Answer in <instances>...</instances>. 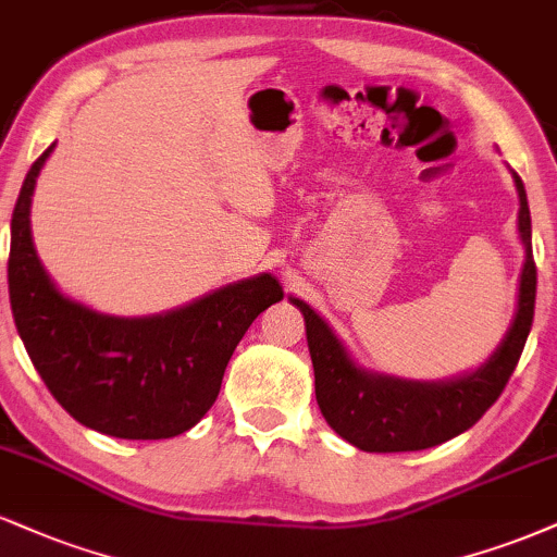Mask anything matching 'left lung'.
I'll return each instance as SVG.
<instances>
[{"mask_svg":"<svg viewBox=\"0 0 557 557\" xmlns=\"http://www.w3.org/2000/svg\"><path fill=\"white\" fill-rule=\"evenodd\" d=\"M519 195V242L524 247L516 310L500 344L480 368L459 372L446 381H409L359 364L342 338L333 333L323 315H318L305 299L289 297L302 312L307 349L315 370V398L325 422L346 443L368 454H398L441 446L461 435L498 401L508 377L516 370L527 336L532 331L537 268L532 258V215H529L524 182L513 169Z\"/></svg>","mask_w":557,"mask_h":557,"instance_id":"obj_1","label":"left lung"}]
</instances>
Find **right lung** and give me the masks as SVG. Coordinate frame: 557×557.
I'll list each match as a JSON object with an SVG mask.
<instances>
[{"instance_id":"obj_1","label":"right lung","mask_w":557,"mask_h":557,"mask_svg":"<svg viewBox=\"0 0 557 557\" xmlns=\"http://www.w3.org/2000/svg\"><path fill=\"white\" fill-rule=\"evenodd\" d=\"M25 174L10 224V305L33 368L85 428L124 441L187 433L213 407L224 370L252 320L284 299L271 273L234 281L156 315L122 318L77 302L46 273L30 206L44 163Z\"/></svg>"}]
</instances>
